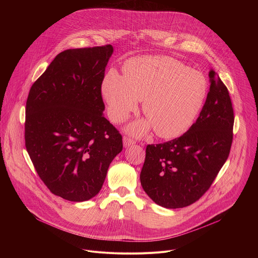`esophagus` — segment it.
I'll list each match as a JSON object with an SVG mask.
<instances>
[{"instance_id":"34e87169","label":"esophagus","mask_w":258,"mask_h":258,"mask_svg":"<svg viewBox=\"0 0 258 258\" xmlns=\"http://www.w3.org/2000/svg\"><path fill=\"white\" fill-rule=\"evenodd\" d=\"M136 144V141H134L133 139L128 138V137H123V146L124 147H130L131 145Z\"/></svg>"}]
</instances>
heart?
<instances>
[{"instance_id":"b5f03b06","label":"heart","mask_w":258,"mask_h":258,"mask_svg":"<svg viewBox=\"0 0 258 258\" xmlns=\"http://www.w3.org/2000/svg\"><path fill=\"white\" fill-rule=\"evenodd\" d=\"M109 116L119 123L142 101L148 120L132 123L128 131L144 136L154 127L160 138L179 136L192 124L207 94V81L201 72L190 69L167 56L138 57L123 66V76L109 72L102 86Z\"/></svg>"}]
</instances>
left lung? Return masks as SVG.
Returning <instances> with one entry per match:
<instances>
[{
	"label": "left lung",
	"mask_w": 258,
	"mask_h": 258,
	"mask_svg": "<svg viewBox=\"0 0 258 258\" xmlns=\"http://www.w3.org/2000/svg\"><path fill=\"white\" fill-rule=\"evenodd\" d=\"M196 122L182 136L146 147L141 185L156 204L182 208L199 200L227 161L233 142L234 110L215 71Z\"/></svg>",
	"instance_id": "1"
}]
</instances>
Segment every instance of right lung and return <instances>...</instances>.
I'll return each mask as SVG.
<instances>
[{
  "instance_id": "obj_1",
  "label": "right lung",
  "mask_w": 258,
  "mask_h": 258,
  "mask_svg": "<svg viewBox=\"0 0 258 258\" xmlns=\"http://www.w3.org/2000/svg\"><path fill=\"white\" fill-rule=\"evenodd\" d=\"M113 47L58 54L31 86L25 108V147L47 188L73 202L95 197L122 137L103 115L101 87Z\"/></svg>"
}]
</instances>
